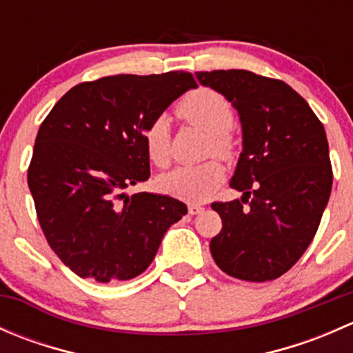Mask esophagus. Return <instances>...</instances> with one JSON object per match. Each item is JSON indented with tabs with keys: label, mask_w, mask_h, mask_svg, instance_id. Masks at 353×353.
Segmentation results:
<instances>
[{
	"label": "esophagus",
	"mask_w": 353,
	"mask_h": 353,
	"mask_svg": "<svg viewBox=\"0 0 353 353\" xmlns=\"http://www.w3.org/2000/svg\"><path fill=\"white\" fill-rule=\"evenodd\" d=\"M188 212H190V215H199V213L205 212V206L194 205V203H191V205L188 206Z\"/></svg>",
	"instance_id": "obj_1"
}]
</instances>
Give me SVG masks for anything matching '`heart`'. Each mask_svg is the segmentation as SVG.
Returning <instances> with one entry per match:
<instances>
[{
  "label": "heart",
  "mask_w": 353,
  "mask_h": 353,
  "mask_svg": "<svg viewBox=\"0 0 353 353\" xmlns=\"http://www.w3.org/2000/svg\"><path fill=\"white\" fill-rule=\"evenodd\" d=\"M177 114L193 126L210 134L208 148L229 159L234 154V140L229 134L234 110L225 97L212 88H198L188 94L177 105ZM143 141L147 154L157 165H165L170 159V128L165 116H157L145 128ZM225 179V169L219 160L201 163H183L159 177L163 193L186 201H205Z\"/></svg>",
  "instance_id": "obj_1"
}]
</instances>
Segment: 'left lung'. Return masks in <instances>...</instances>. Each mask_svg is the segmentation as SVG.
<instances>
[{"instance_id": "left-lung-1", "label": "left lung", "mask_w": 353, "mask_h": 353, "mask_svg": "<svg viewBox=\"0 0 353 353\" xmlns=\"http://www.w3.org/2000/svg\"><path fill=\"white\" fill-rule=\"evenodd\" d=\"M196 78L232 104L243 130L230 179L243 196L212 205L223 227L210 251L234 279L275 280L304 254L328 205L333 172L325 128L282 80L245 70L198 71Z\"/></svg>"}]
</instances>
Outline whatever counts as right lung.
I'll return each instance as SVG.
<instances>
[{"label":"right lung","mask_w":353,"mask_h":353,"mask_svg":"<svg viewBox=\"0 0 353 353\" xmlns=\"http://www.w3.org/2000/svg\"><path fill=\"white\" fill-rule=\"evenodd\" d=\"M196 88L191 73L116 74L77 85L39 128L28 188L46 239L81 279L130 280L188 213L179 199L126 188L150 177L143 131Z\"/></svg>","instance_id":"right-lung-1"}]
</instances>
